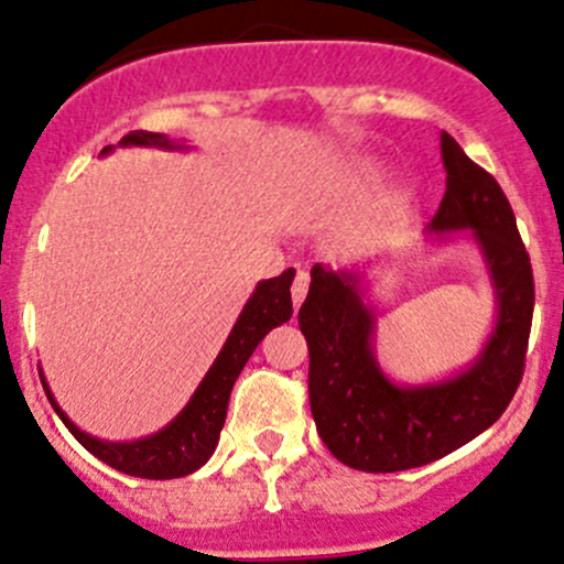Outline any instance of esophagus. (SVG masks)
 Returning a JSON list of instances; mask_svg holds the SVG:
<instances>
[{
  "mask_svg": "<svg viewBox=\"0 0 564 564\" xmlns=\"http://www.w3.org/2000/svg\"><path fill=\"white\" fill-rule=\"evenodd\" d=\"M308 283H311V278H308V272H305V270H300L297 275H294V283H292V303H294V308H300V305H303L305 294H308Z\"/></svg>",
  "mask_w": 564,
  "mask_h": 564,
  "instance_id": "1",
  "label": "esophagus"
}]
</instances>
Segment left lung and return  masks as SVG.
<instances>
[{
  "instance_id": "1",
  "label": "left lung",
  "mask_w": 564,
  "mask_h": 564,
  "mask_svg": "<svg viewBox=\"0 0 564 564\" xmlns=\"http://www.w3.org/2000/svg\"><path fill=\"white\" fill-rule=\"evenodd\" d=\"M445 196L431 218V240L464 231L486 261L497 322L480 355L440 382L398 384L373 351L377 316L357 270L314 264L300 308L308 340V395L316 431L340 464L401 471L458 451L497 423L524 373L534 281L516 215L499 182L442 133Z\"/></svg>"
}]
</instances>
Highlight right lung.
I'll list each match as a JSON object with an SVG mask.
<instances>
[{"label":"right lung","instance_id":"obj_1","mask_svg":"<svg viewBox=\"0 0 564 564\" xmlns=\"http://www.w3.org/2000/svg\"><path fill=\"white\" fill-rule=\"evenodd\" d=\"M119 147H161V150H187L180 141L166 139L163 133H150V130H133L119 141ZM113 147H106L100 155H108ZM292 281L294 270L281 272L278 278H267V281L256 283L253 294L248 303L242 305V314L237 316L235 327H231L229 338H226L224 349L218 351L215 362L204 379L198 382L196 392L191 401L185 403L180 414L169 425H163L158 434L141 436L133 442H108L98 436L87 434L78 429L62 406L56 403L54 392L45 384L43 371H40V382H43L45 395H48L51 406L59 414L62 423L67 425L73 436L100 458L111 469L124 471L133 477H147V480H172V477H185L191 471L202 469L209 456L215 453L220 440V429L226 423V409H229V395L235 388L237 377L246 368L248 357L253 355L256 346L261 344L267 333L278 324L292 318Z\"/></svg>","mask_w":564,"mask_h":564}]
</instances>
